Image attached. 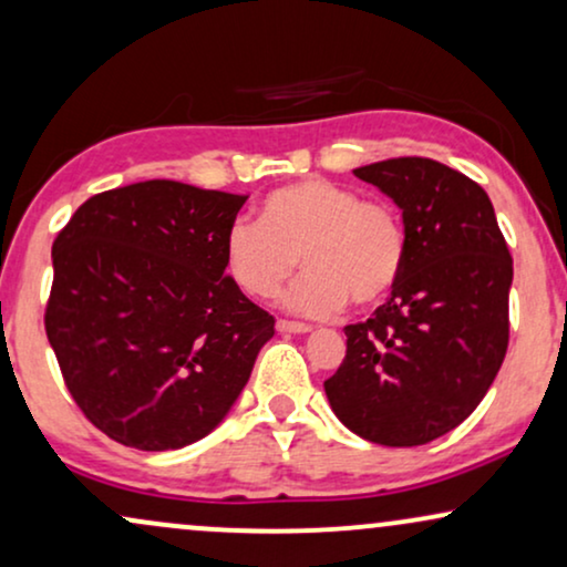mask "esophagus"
Listing matches in <instances>:
<instances>
[{
    "label": "esophagus",
    "instance_id": "esophagus-1",
    "mask_svg": "<svg viewBox=\"0 0 567 567\" xmlns=\"http://www.w3.org/2000/svg\"><path fill=\"white\" fill-rule=\"evenodd\" d=\"M277 329H279V332H290V334H306V332H311V324H303V321L279 319Z\"/></svg>",
    "mask_w": 567,
    "mask_h": 567
}]
</instances>
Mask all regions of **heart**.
Segmentation results:
<instances>
[{"instance_id": "obj_1", "label": "heart", "mask_w": 567, "mask_h": 567, "mask_svg": "<svg viewBox=\"0 0 567 567\" xmlns=\"http://www.w3.org/2000/svg\"><path fill=\"white\" fill-rule=\"evenodd\" d=\"M298 261L308 269L290 296L298 311L329 317L348 300L355 308L382 303L405 271L403 214L386 198L303 177L271 190L256 225L238 221L225 238L227 275L250 298H275Z\"/></svg>"}]
</instances>
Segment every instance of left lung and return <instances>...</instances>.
<instances>
[{
	"mask_svg": "<svg viewBox=\"0 0 567 567\" xmlns=\"http://www.w3.org/2000/svg\"><path fill=\"white\" fill-rule=\"evenodd\" d=\"M403 209L408 261L374 317L346 327L324 382L337 419L384 447H415L463 424L507 353L513 259L478 183L424 156L353 169Z\"/></svg>",
	"mask_w": 567,
	"mask_h": 567,
	"instance_id": "1",
	"label": "left lung"
}]
</instances>
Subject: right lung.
Here are the masks:
<instances>
[{"mask_svg": "<svg viewBox=\"0 0 567 567\" xmlns=\"http://www.w3.org/2000/svg\"><path fill=\"white\" fill-rule=\"evenodd\" d=\"M248 196L177 181L96 193L54 238L44 327L85 419L125 447L177 450L225 419L275 317L225 275Z\"/></svg>", "mask_w": 567, "mask_h": 567, "instance_id": "obj_1", "label": "right lung"}]
</instances>
